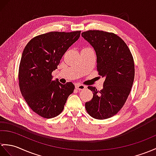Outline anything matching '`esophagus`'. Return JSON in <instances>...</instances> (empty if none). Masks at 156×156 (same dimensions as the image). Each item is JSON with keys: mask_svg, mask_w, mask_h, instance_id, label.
<instances>
[{"mask_svg": "<svg viewBox=\"0 0 156 156\" xmlns=\"http://www.w3.org/2000/svg\"><path fill=\"white\" fill-rule=\"evenodd\" d=\"M86 88V86L83 85V84H76V89L78 90H84Z\"/></svg>", "mask_w": 156, "mask_h": 156, "instance_id": "1", "label": "esophagus"}]
</instances>
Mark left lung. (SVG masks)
I'll return each mask as SVG.
<instances>
[{
  "instance_id": "obj_1",
  "label": "left lung",
  "mask_w": 156,
  "mask_h": 156,
  "mask_svg": "<svg viewBox=\"0 0 156 156\" xmlns=\"http://www.w3.org/2000/svg\"><path fill=\"white\" fill-rule=\"evenodd\" d=\"M82 36L94 48L98 72L105 77L100 91L88 87L93 98L86 102V110L97 119L111 118L124 106L131 91L135 76L133 56L125 42L113 32L90 30Z\"/></svg>"
}]
</instances>
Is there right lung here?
Segmentation results:
<instances>
[{"instance_id": "right-lung-1", "label": "right lung", "mask_w": 156, "mask_h": 156, "mask_svg": "<svg viewBox=\"0 0 156 156\" xmlns=\"http://www.w3.org/2000/svg\"><path fill=\"white\" fill-rule=\"evenodd\" d=\"M81 31L50 32L32 38L25 46L19 69L22 95L30 109L44 118H52L63 111L75 86L52 80V72Z\"/></svg>"}]
</instances>
